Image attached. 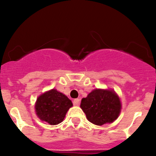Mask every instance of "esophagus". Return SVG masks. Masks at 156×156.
<instances>
[{"mask_svg":"<svg viewBox=\"0 0 156 156\" xmlns=\"http://www.w3.org/2000/svg\"><path fill=\"white\" fill-rule=\"evenodd\" d=\"M73 104H74L75 105H79L80 104V100L79 99H75L74 101H73Z\"/></svg>","mask_w":156,"mask_h":156,"instance_id":"1","label":"esophagus"}]
</instances>
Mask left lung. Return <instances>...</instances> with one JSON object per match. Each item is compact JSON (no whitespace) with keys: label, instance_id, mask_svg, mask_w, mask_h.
<instances>
[{"label":"left lung","instance_id":"obj_1","mask_svg":"<svg viewBox=\"0 0 156 156\" xmlns=\"http://www.w3.org/2000/svg\"><path fill=\"white\" fill-rule=\"evenodd\" d=\"M80 108L90 122L103 125L117 119L122 105L119 96L114 91L96 89L81 100Z\"/></svg>","mask_w":156,"mask_h":156}]
</instances>
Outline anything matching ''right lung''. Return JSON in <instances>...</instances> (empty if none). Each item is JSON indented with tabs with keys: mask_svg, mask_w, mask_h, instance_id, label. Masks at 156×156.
Masks as SVG:
<instances>
[{
	"mask_svg": "<svg viewBox=\"0 0 156 156\" xmlns=\"http://www.w3.org/2000/svg\"><path fill=\"white\" fill-rule=\"evenodd\" d=\"M72 106V101L65 94L53 89L37 98L35 111L41 120L55 125L64 120L67 111Z\"/></svg>",
	"mask_w": 156,
	"mask_h": 156,
	"instance_id": "add662e5",
	"label": "right lung"
}]
</instances>
